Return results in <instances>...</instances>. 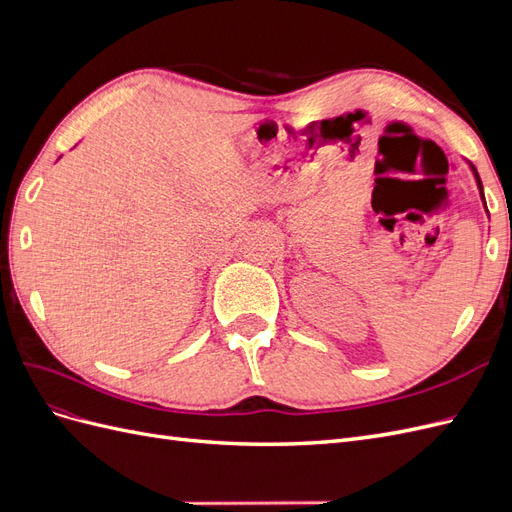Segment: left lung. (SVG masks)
<instances>
[{"mask_svg":"<svg viewBox=\"0 0 512 512\" xmlns=\"http://www.w3.org/2000/svg\"><path fill=\"white\" fill-rule=\"evenodd\" d=\"M470 168H472V173H474V179H476V185H478V192H480V198H483V203H485V194H483V181H480V177H478V173H476V168L470 164ZM485 209H487V205H485Z\"/></svg>","mask_w":512,"mask_h":512,"instance_id":"left-lung-1","label":"left lung"}]
</instances>
